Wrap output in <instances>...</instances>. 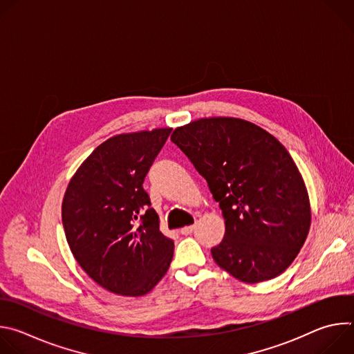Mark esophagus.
Segmentation results:
<instances>
[{
  "label": "esophagus",
  "mask_w": 354,
  "mask_h": 354,
  "mask_svg": "<svg viewBox=\"0 0 354 354\" xmlns=\"http://www.w3.org/2000/svg\"><path fill=\"white\" fill-rule=\"evenodd\" d=\"M193 230H194V225H187V227H183L180 230V234L182 235H190L193 232Z\"/></svg>",
  "instance_id": "34e87169"
}]
</instances>
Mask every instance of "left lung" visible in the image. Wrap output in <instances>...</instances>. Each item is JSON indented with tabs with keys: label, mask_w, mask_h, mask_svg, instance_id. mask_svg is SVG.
<instances>
[{
	"label": "left lung",
	"mask_w": 354,
	"mask_h": 354,
	"mask_svg": "<svg viewBox=\"0 0 354 354\" xmlns=\"http://www.w3.org/2000/svg\"><path fill=\"white\" fill-rule=\"evenodd\" d=\"M171 140L203 176L225 220L216 263L243 283L281 274L311 227V203L286 147L238 118H201L176 127Z\"/></svg>",
	"instance_id": "1"
}]
</instances>
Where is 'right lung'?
<instances>
[{"label": "right lung", "mask_w": 354, "mask_h": 354, "mask_svg": "<svg viewBox=\"0 0 354 354\" xmlns=\"http://www.w3.org/2000/svg\"><path fill=\"white\" fill-rule=\"evenodd\" d=\"M171 127L116 134L80 165L66 189L62 217L73 255L100 287L138 297L165 276L174 241L160 231L148 209L144 178ZM140 212L142 224L136 220Z\"/></svg>", "instance_id": "1"}]
</instances>
